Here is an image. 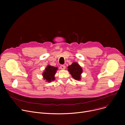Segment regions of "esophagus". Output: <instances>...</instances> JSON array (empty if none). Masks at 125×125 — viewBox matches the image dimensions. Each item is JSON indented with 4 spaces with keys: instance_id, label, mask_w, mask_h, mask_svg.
Wrapping results in <instances>:
<instances>
[{
    "instance_id": "obj_1",
    "label": "esophagus",
    "mask_w": 125,
    "mask_h": 125,
    "mask_svg": "<svg viewBox=\"0 0 125 125\" xmlns=\"http://www.w3.org/2000/svg\"><path fill=\"white\" fill-rule=\"evenodd\" d=\"M65 67H66V66H65V65H61V66H60V68L61 69H63V70L65 69Z\"/></svg>"
}]
</instances>
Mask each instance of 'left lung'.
Here are the masks:
<instances>
[{
	"mask_svg": "<svg viewBox=\"0 0 125 125\" xmlns=\"http://www.w3.org/2000/svg\"><path fill=\"white\" fill-rule=\"evenodd\" d=\"M68 70L75 80H81L83 69L79 64L76 62L73 63L68 67Z\"/></svg>",
	"mask_w": 125,
	"mask_h": 125,
	"instance_id": "obj_1",
	"label": "left lung"
}]
</instances>
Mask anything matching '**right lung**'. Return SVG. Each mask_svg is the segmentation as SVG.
I'll use <instances>...</instances> for the list:
<instances>
[{
  "instance_id": "1",
  "label": "right lung",
  "mask_w": 125,
  "mask_h": 125,
  "mask_svg": "<svg viewBox=\"0 0 125 125\" xmlns=\"http://www.w3.org/2000/svg\"><path fill=\"white\" fill-rule=\"evenodd\" d=\"M57 70V67L52 66L50 65H48L42 73L43 78L48 82H51L55 80V74Z\"/></svg>"
}]
</instances>
